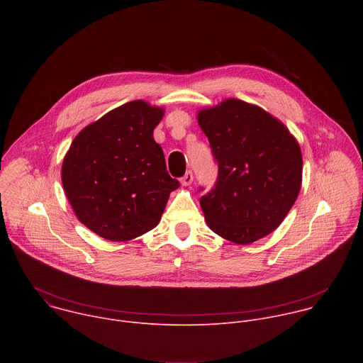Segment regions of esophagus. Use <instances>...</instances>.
I'll return each mask as SVG.
<instances>
[{
  "instance_id": "obj_1",
  "label": "esophagus",
  "mask_w": 363,
  "mask_h": 363,
  "mask_svg": "<svg viewBox=\"0 0 363 363\" xmlns=\"http://www.w3.org/2000/svg\"><path fill=\"white\" fill-rule=\"evenodd\" d=\"M192 181H194V175H192V171H188L182 178H181V184L182 185H191L192 184Z\"/></svg>"
}]
</instances>
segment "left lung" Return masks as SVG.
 <instances>
[{"label": "left lung", "mask_w": 363, "mask_h": 363, "mask_svg": "<svg viewBox=\"0 0 363 363\" xmlns=\"http://www.w3.org/2000/svg\"><path fill=\"white\" fill-rule=\"evenodd\" d=\"M198 123L218 167L214 186L199 199L206 224L235 244L270 234L300 191L297 140L266 111L237 99L201 111Z\"/></svg>", "instance_id": "1"}]
</instances>
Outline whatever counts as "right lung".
Masks as SVG:
<instances>
[{
	"label": "right lung",
	"instance_id": "obj_1",
	"mask_svg": "<svg viewBox=\"0 0 363 363\" xmlns=\"http://www.w3.org/2000/svg\"><path fill=\"white\" fill-rule=\"evenodd\" d=\"M164 111L133 100L86 126L66 153L62 181L79 221L111 241L136 238L161 221L179 186L153 129Z\"/></svg>",
	"mask_w": 363,
	"mask_h": 363
}]
</instances>
